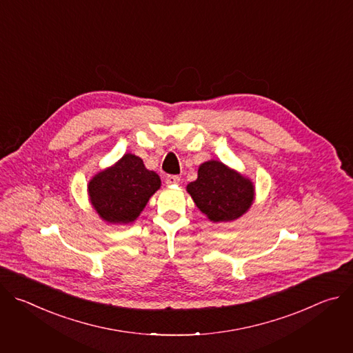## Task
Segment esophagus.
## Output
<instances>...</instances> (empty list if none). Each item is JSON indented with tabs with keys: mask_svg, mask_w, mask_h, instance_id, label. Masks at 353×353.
<instances>
[{
	"mask_svg": "<svg viewBox=\"0 0 353 353\" xmlns=\"http://www.w3.org/2000/svg\"><path fill=\"white\" fill-rule=\"evenodd\" d=\"M166 184L168 185H172V184H179L180 183V177L179 176H173V174H170V176H166Z\"/></svg>",
	"mask_w": 353,
	"mask_h": 353,
	"instance_id": "esophagus-1",
	"label": "esophagus"
}]
</instances>
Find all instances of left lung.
Instances as JSON below:
<instances>
[{
    "label": "left lung",
    "mask_w": 353,
    "mask_h": 353,
    "mask_svg": "<svg viewBox=\"0 0 353 353\" xmlns=\"http://www.w3.org/2000/svg\"><path fill=\"white\" fill-rule=\"evenodd\" d=\"M196 208L211 222H233L243 216L256 198L251 179L219 161H207L198 168V177L185 187Z\"/></svg>",
    "instance_id": "left-lung-1"
}]
</instances>
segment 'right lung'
<instances>
[{"mask_svg":"<svg viewBox=\"0 0 353 353\" xmlns=\"http://www.w3.org/2000/svg\"><path fill=\"white\" fill-rule=\"evenodd\" d=\"M161 184L159 174L148 170L139 157L125 154L89 180L88 196L100 219L112 225H127L141 215Z\"/></svg>","mask_w":353,"mask_h":353,"instance_id":"add662e5","label":"right lung"}]
</instances>
